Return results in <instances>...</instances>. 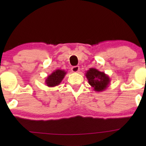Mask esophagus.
<instances>
[{"label": "esophagus", "mask_w": 146, "mask_h": 146, "mask_svg": "<svg viewBox=\"0 0 146 146\" xmlns=\"http://www.w3.org/2000/svg\"><path fill=\"white\" fill-rule=\"evenodd\" d=\"M80 70V67L78 66H73L72 68V71L73 72H78Z\"/></svg>", "instance_id": "34e87169"}]
</instances>
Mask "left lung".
Here are the masks:
<instances>
[{
    "label": "left lung",
    "mask_w": 146,
    "mask_h": 146,
    "mask_svg": "<svg viewBox=\"0 0 146 146\" xmlns=\"http://www.w3.org/2000/svg\"><path fill=\"white\" fill-rule=\"evenodd\" d=\"M89 84L96 92H103L109 86L110 78L107 74L94 68H91L86 72Z\"/></svg>",
    "instance_id": "8db88e82"
}]
</instances>
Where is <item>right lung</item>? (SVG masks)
<instances>
[{
	"label": "right lung",
	"mask_w": 146,
	"mask_h": 146,
	"mask_svg": "<svg viewBox=\"0 0 146 146\" xmlns=\"http://www.w3.org/2000/svg\"><path fill=\"white\" fill-rule=\"evenodd\" d=\"M66 73V72L64 70H56L55 71L52 72L51 74L48 75L46 77V78L45 80L46 84L47 86L50 88L58 86L61 83V82L62 81Z\"/></svg>",
	"instance_id": "add662e5"
}]
</instances>
